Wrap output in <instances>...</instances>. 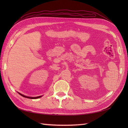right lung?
<instances>
[{
  "label": "right lung",
  "mask_w": 128,
  "mask_h": 128,
  "mask_svg": "<svg viewBox=\"0 0 128 128\" xmlns=\"http://www.w3.org/2000/svg\"><path fill=\"white\" fill-rule=\"evenodd\" d=\"M18 94H20L21 96H24V98H29V99H38V98H40V97H42V96H36V97H30V96H24V95H23V94H20V93H19V92H18Z\"/></svg>",
  "instance_id": "right-lung-1"
}]
</instances>
